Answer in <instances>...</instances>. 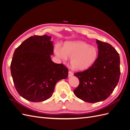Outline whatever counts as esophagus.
<instances>
[{"mask_svg":"<svg viewBox=\"0 0 130 130\" xmlns=\"http://www.w3.org/2000/svg\"><path fill=\"white\" fill-rule=\"evenodd\" d=\"M73 75V73H72V72H71V71H69V77H72Z\"/></svg>","mask_w":130,"mask_h":130,"instance_id":"esophagus-1","label":"esophagus"}]
</instances>
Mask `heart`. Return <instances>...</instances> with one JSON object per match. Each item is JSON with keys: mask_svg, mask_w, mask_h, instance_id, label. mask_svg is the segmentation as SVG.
<instances>
[{"mask_svg": "<svg viewBox=\"0 0 130 130\" xmlns=\"http://www.w3.org/2000/svg\"><path fill=\"white\" fill-rule=\"evenodd\" d=\"M54 52L56 57L62 61L71 58V66L76 71H84L90 68L98 56L97 47L82 41L67 42L63 47L56 46Z\"/></svg>", "mask_w": 130, "mask_h": 130, "instance_id": "1", "label": "heart"}]
</instances>
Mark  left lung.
<instances>
[{"instance_id":"left-lung-1","label":"left lung","mask_w":130,"mask_h":130,"mask_svg":"<svg viewBox=\"0 0 130 130\" xmlns=\"http://www.w3.org/2000/svg\"><path fill=\"white\" fill-rule=\"evenodd\" d=\"M98 56L90 68L74 73L79 80L73 92L83 101L94 103L106 99L118 84L120 74V57L112 45L96 40Z\"/></svg>"}]
</instances>
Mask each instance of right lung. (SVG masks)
Wrapping results in <instances>:
<instances>
[{"mask_svg":"<svg viewBox=\"0 0 130 130\" xmlns=\"http://www.w3.org/2000/svg\"><path fill=\"white\" fill-rule=\"evenodd\" d=\"M51 37L35 36L24 41L15 50L11 72L16 90L28 101L40 102L51 97L56 83L68 77L63 64L54 63Z\"/></svg>","mask_w":130,"mask_h":130,"instance_id":"right-lung-1","label":"right lung"}]
</instances>
